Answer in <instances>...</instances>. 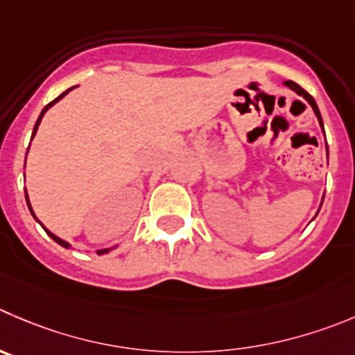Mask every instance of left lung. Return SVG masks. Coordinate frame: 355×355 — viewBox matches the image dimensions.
Listing matches in <instances>:
<instances>
[{
  "mask_svg": "<svg viewBox=\"0 0 355 355\" xmlns=\"http://www.w3.org/2000/svg\"><path fill=\"white\" fill-rule=\"evenodd\" d=\"M284 85L286 87H289V89L293 90V92H296L298 94V96H302L303 99L306 101V103L310 104V106H312V110H313V113H315V116H317V120H319V125H320V129H322V132H324V123H322V118H320V113H319V107H317V104H315V101H313V97L310 96L309 92H305V90L302 89V87L300 85H296L295 82H284ZM324 137H326V134H324ZM326 150H327V144H326ZM324 200V198H322ZM320 205H322V202H320ZM319 212V211H317ZM317 216V214H315Z\"/></svg>",
  "mask_w": 355,
  "mask_h": 355,
  "instance_id": "left-lung-1",
  "label": "left lung"
}]
</instances>
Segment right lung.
<instances>
[{"instance_id": "obj_1", "label": "right lung", "mask_w": 355, "mask_h": 355, "mask_svg": "<svg viewBox=\"0 0 355 355\" xmlns=\"http://www.w3.org/2000/svg\"><path fill=\"white\" fill-rule=\"evenodd\" d=\"M73 89H74V87H73ZM73 89H67V90H66V92H62V94H60V96H59V97H57V99H53V101H52V103H49V104H46V106H45V107H43V111H42V113H40L38 120H36V125H35V129H33V136H31V141H33V137H35V136H36V130H38L40 123H42V120H43V116H45V113H46V111H49V110H50V107H52V106H53V104H55V103H59V101H60V99H62V97H64V96H66V94H67V92H71V90H73ZM28 151H29V148H28ZM26 202H28V207H29V211H31L33 218H35V219H36V221H38V218H36V216H35V211H33V207H31V202H29V197H28V191H26ZM38 223H40V221H38ZM40 225H42V223H40ZM42 226H43V225H42ZM43 230H45V232H46V234H49V237H50V239H53V241H55V242H57V244H59V245H62V248H66V249H71V244H69V242H66V241H62V239H60V237H57V235H55V234H52V232H50V230H49V228H45V226H43ZM114 248H116V245H113V248H107V249H97V251H96V254H106V252H110V251H111V249H114Z\"/></svg>"}]
</instances>
